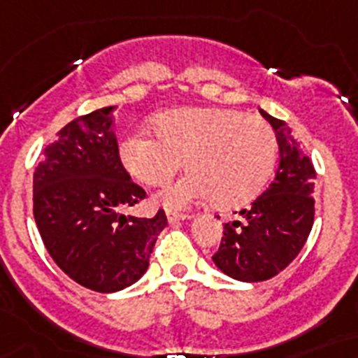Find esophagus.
<instances>
[{
  "label": "esophagus",
  "mask_w": 358,
  "mask_h": 358,
  "mask_svg": "<svg viewBox=\"0 0 358 358\" xmlns=\"http://www.w3.org/2000/svg\"><path fill=\"white\" fill-rule=\"evenodd\" d=\"M190 217V214H182V212H172V210H168L166 212V220L168 223H179V221H185Z\"/></svg>",
  "instance_id": "obj_1"
}]
</instances>
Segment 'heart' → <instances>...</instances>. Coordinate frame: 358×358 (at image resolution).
Returning <instances> with one entry per match:
<instances>
[{"label":"heart","mask_w":358,"mask_h":358,"mask_svg":"<svg viewBox=\"0 0 358 358\" xmlns=\"http://www.w3.org/2000/svg\"><path fill=\"white\" fill-rule=\"evenodd\" d=\"M155 135L131 133L120 144L129 176L148 186L170 181L182 161L190 172L159 192L157 203L185 208L201 199L245 205L264 190L278 157V138L262 117L238 109H173L155 119Z\"/></svg>","instance_id":"1"}]
</instances>
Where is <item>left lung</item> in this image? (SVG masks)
I'll return each mask as SVG.
<instances>
[{
  "mask_svg": "<svg viewBox=\"0 0 358 358\" xmlns=\"http://www.w3.org/2000/svg\"><path fill=\"white\" fill-rule=\"evenodd\" d=\"M276 131L280 164L267 190L223 225V238L212 256L220 271L239 282H264L287 267L306 245L315 221V177L291 128L262 111Z\"/></svg>",
  "mask_w": 358,
  "mask_h": 358,
  "instance_id": "8db88e82",
  "label": "left lung"
}]
</instances>
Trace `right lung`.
Here are the masks:
<instances>
[{
	"label": "right lung",
	"instance_id": "add662e5",
	"mask_svg": "<svg viewBox=\"0 0 358 358\" xmlns=\"http://www.w3.org/2000/svg\"><path fill=\"white\" fill-rule=\"evenodd\" d=\"M115 106L71 120L43 150L32 182V210L47 252L76 283L115 292L137 282L168 225L126 215L146 192L122 166L113 133Z\"/></svg>",
	"mask_w": 358,
	"mask_h": 358
}]
</instances>
